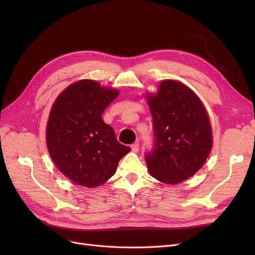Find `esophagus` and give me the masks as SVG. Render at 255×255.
Returning a JSON list of instances; mask_svg holds the SVG:
<instances>
[{
  "mask_svg": "<svg viewBox=\"0 0 255 255\" xmlns=\"http://www.w3.org/2000/svg\"><path fill=\"white\" fill-rule=\"evenodd\" d=\"M131 149H132V151L134 152V153H137L139 151V143H138V141L131 144Z\"/></svg>",
  "mask_w": 255,
  "mask_h": 255,
  "instance_id": "esophagus-1",
  "label": "esophagus"
}]
</instances>
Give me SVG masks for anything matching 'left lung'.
I'll use <instances>...</instances> for the list:
<instances>
[{
	"label": "left lung",
	"instance_id": "1",
	"mask_svg": "<svg viewBox=\"0 0 255 255\" xmlns=\"http://www.w3.org/2000/svg\"><path fill=\"white\" fill-rule=\"evenodd\" d=\"M145 99L153 118L155 149L145 156L150 175L176 185L203 167L213 146L208 112L196 94L173 79L160 82Z\"/></svg>",
	"mask_w": 255,
	"mask_h": 255
}]
</instances>
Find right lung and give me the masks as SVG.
<instances>
[{
	"instance_id": "add662e5",
	"label": "right lung",
	"mask_w": 255,
	"mask_h": 255,
	"mask_svg": "<svg viewBox=\"0 0 255 255\" xmlns=\"http://www.w3.org/2000/svg\"><path fill=\"white\" fill-rule=\"evenodd\" d=\"M119 91L93 79L67 87L53 102L46 124L48 153L73 183L95 188L109 181L131 149L120 143L102 113Z\"/></svg>"
}]
</instances>
